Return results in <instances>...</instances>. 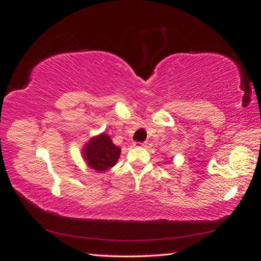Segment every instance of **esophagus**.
<instances>
[{
  "label": "esophagus",
  "mask_w": 261,
  "mask_h": 261,
  "mask_svg": "<svg viewBox=\"0 0 261 261\" xmlns=\"http://www.w3.org/2000/svg\"><path fill=\"white\" fill-rule=\"evenodd\" d=\"M134 146H135V147H146L147 143H134Z\"/></svg>",
  "instance_id": "obj_1"
}]
</instances>
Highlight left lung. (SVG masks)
<instances>
[{"label": "left lung", "mask_w": 261, "mask_h": 261, "mask_svg": "<svg viewBox=\"0 0 261 261\" xmlns=\"http://www.w3.org/2000/svg\"><path fill=\"white\" fill-rule=\"evenodd\" d=\"M167 162H168V161H167Z\"/></svg>", "instance_id": "obj_1"}]
</instances>
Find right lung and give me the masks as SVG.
I'll use <instances>...</instances> for the list:
<instances>
[{"label": "right lung", "instance_id": "right-lung-1", "mask_svg": "<svg viewBox=\"0 0 261 261\" xmlns=\"http://www.w3.org/2000/svg\"><path fill=\"white\" fill-rule=\"evenodd\" d=\"M82 150L86 164L100 173L114 167L121 154V148L115 146L106 133L91 137Z\"/></svg>", "mask_w": 261, "mask_h": 261}]
</instances>
